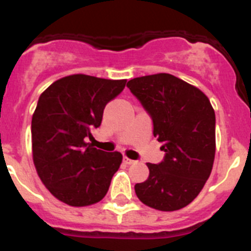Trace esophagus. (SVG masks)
<instances>
[{"label":"esophagus","instance_id":"1","mask_svg":"<svg viewBox=\"0 0 251 251\" xmlns=\"http://www.w3.org/2000/svg\"><path fill=\"white\" fill-rule=\"evenodd\" d=\"M123 162H124V163H126V165H133V163H134V161H133V159L127 158V157H124Z\"/></svg>","mask_w":251,"mask_h":251}]
</instances>
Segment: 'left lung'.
Masks as SVG:
<instances>
[{
	"instance_id": "1",
	"label": "left lung",
	"mask_w": 251,
	"mask_h": 251,
	"mask_svg": "<svg viewBox=\"0 0 251 251\" xmlns=\"http://www.w3.org/2000/svg\"><path fill=\"white\" fill-rule=\"evenodd\" d=\"M152 119L153 136L165 157L147 163L150 176L134 186L150 207L175 211L196 199L211 174L215 158V112L208 98L171 74L134 77L127 83Z\"/></svg>"
}]
</instances>
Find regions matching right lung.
<instances>
[{
  "label": "right lung",
  "instance_id": "obj_1",
  "mask_svg": "<svg viewBox=\"0 0 251 251\" xmlns=\"http://www.w3.org/2000/svg\"><path fill=\"white\" fill-rule=\"evenodd\" d=\"M126 83L76 74L59 79L40 95L31 122L32 158L37 175L57 200L88 206L109 190L122 154L97 150L85 139L92 138L105 105Z\"/></svg>",
  "mask_w": 251,
  "mask_h": 251
}]
</instances>
